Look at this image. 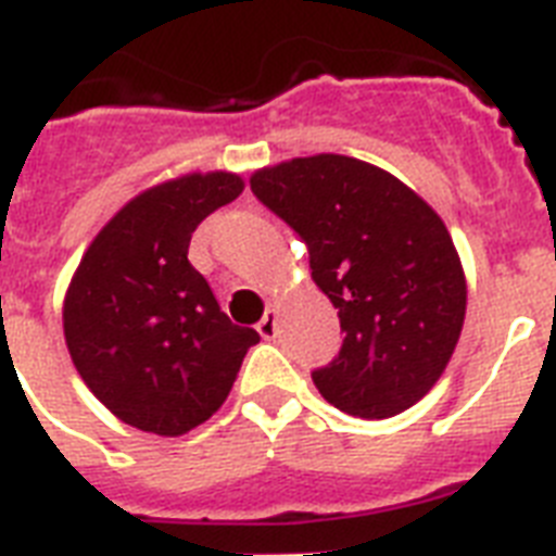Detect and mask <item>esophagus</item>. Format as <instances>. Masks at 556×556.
Masks as SVG:
<instances>
[{"label":"esophagus","instance_id":"esophagus-1","mask_svg":"<svg viewBox=\"0 0 556 556\" xmlns=\"http://www.w3.org/2000/svg\"><path fill=\"white\" fill-rule=\"evenodd\" d=\"M258 334L261 338H275L278 334V306H269L267 312H264V318L258 320Z\"/></svg>","mask_w":556,"mask_h":556}]
</instances>
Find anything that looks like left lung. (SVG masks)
I'll return each instance as SVG.
<instances>
[{"mask_svg": "<svg viewBox=\"0 0 556 556\" xmlns=\"http://www.w3.org/2000/svg\"><path fill=\"white\" fill-rule=\"evenodd\" d=\"M250 187L304 238L312 281L341 318V352L312 371L318 392L364 420L415 406L446 371L466 318V273L443 218L352 155L261 167Z\"/></svg>", "mask_w": 556, "mask_h": 556, "instance_id": "1", "label": "left lung"}]
</instances>
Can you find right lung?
<instances>
[{"instance_id":"right-lung-1","label":"right lung","mask_w":556,"mask_h":556,"mask_svg":"<svg viewBox=\"0 0 556 556\" xmlns=\"http://www.w3.org/2000/svg\"><path fill=\"white\" fill-rule=\"evenodd\" d=\"M244 178L185 173L132 195L81 255L62 304L64 343L87 389L141 432L178 438L222 409L258 332L236 327L187 261L206 215Z\"/></svg>"}]
</instances>
